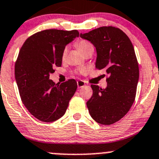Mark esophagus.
I'll list each match as a JSON object with an SVG mask.
<instances>
[{"label":"esophagus","instance_id":"34e87169","mask_svg":"<svg viewBox=\"0 0 159 159\" xmlns=\"http://www.w3.org/2000/svg\"><path fill=\"white\" fill-rule=\"evenodd\" d=\"M77 85H78V89H81V88L84 87V86L85 85V83L83 81H77Z\"/></svg>","mask_w":159,"mask_h":159}]
</instances>
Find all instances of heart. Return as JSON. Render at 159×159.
<instances>
[{"mask_svg": "<svg viewBox=\"0 0 159 159\" xmlns=\"http://www.w3.org/2000/svg\"><path fill=\"white\" fill-rule=\"evenodd\" d=\"M75 46L84 55L89 52H91V51L93 52V51H94V47L91 44V43L89 42V41H86V40H79L75 43ZM67 54H68V48L66 47L63 49V51H62L61 57L63 60L66 57Z\"/></svg>", "mask_w": 159, "mask_h": 159, "instance_id": "heart-1", "label": "heart"}]
</instances>
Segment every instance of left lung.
Segmentation results:
<instances>
[{"label":"left lung","mask_w":159,"mask_h":159,"mask_svg":"<svg viewBox=\"0 0 159 159\" xmlns=\"http://www.w3.org/2000/svg\"><path fill=\"white\" fill-rule=\"evenodd\" d=\"M80 36L96 48L95 68L105 69L109 75L105 89L91 85L93 94L87 102L90 115L99 124H114L128 113L135 98L139 68L132 43L125 32L112 26Z\"/></svg>","instance_id":"left-lung-1"}]
</instances>
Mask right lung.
Wrapping results in <instances>:
<instances>
[{"label": "right lung", "mask_w": 159, "mask_h": 159, "mask_svg": "<svg viewBox=\"0 0 159 159\" xmlns=\"http://www.w3.org/2000/svg\"><path fill=\"white\" fill-rule=\"evenodd\" d=\"M78 36L77 30H41L29 37L19 51L14 75L20 98L40 121L52 122L61 118L76 91L75 79L55 84L49 77L54 67L61 66L66 44Z\"/></svg>", "instance_id": "1"}]
</instances>
